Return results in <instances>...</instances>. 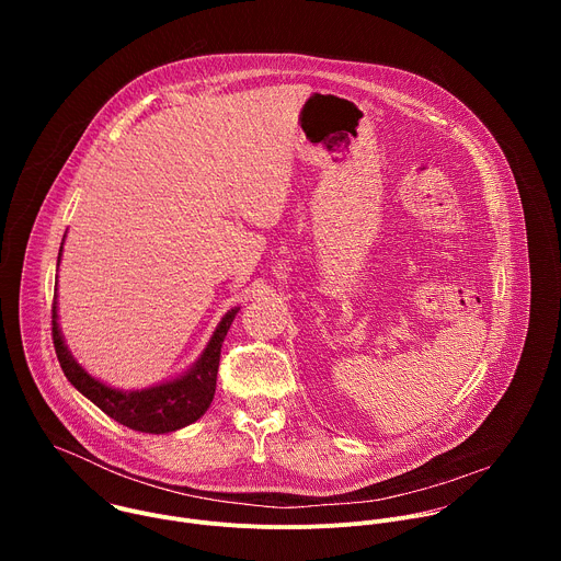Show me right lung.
<instances>
[{
	"instance_id": "obj_1",
	"label": "right lung",
	"mask_w": 561,
	"mask_h": 561,
	"mask_svg": "<svg viewBox=\"0 0 561 561\" xmlns=\"http://www.w3.org/2000/svg\"><path fill=\"white\" fill-rule=\"evenodd\" d=\"M59 257H61V249H59ZM59 257H57V266H59ZM234 314H237V308L228 310L221 317V322L215 329L208 346L204 348L202 357L195 362V366L188 373H184L173 381L144 388V390H130V392L117 390L98 381L75 362V357L64 344V337L57 324V295L53 297V344L66 379L84 397H89L98 409H102L108 417H113L115 422L133 431L162 435L197 422L208 411L215 394V386H217L221 344Z\"/></svg>"
}]
</instances>
